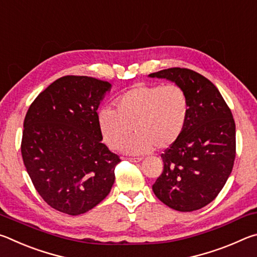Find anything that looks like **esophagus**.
Masks as SVG:
<instances>
[{
    "mask_svg": "<svg viewBox=\"0 0 257 257\" xmlns=\"http://www.w3.org/2000/svg\"><path fill=\"white\" fill-rule=\"evenodd\" d=\"M125 160L130 161V162H141L143 159L142 158H127Z\"/></svg>",
    "mask_w": 257,
    "mask_h": 257,
    "instance_id": "1",
    "label": "esophagus"
}]
</instances>
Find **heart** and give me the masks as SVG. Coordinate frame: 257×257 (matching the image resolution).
<instances>
[{"mask_svg": "<svg viewBox=\"0 0 257 257\" xmlns=\"http://www.w3.org/2000/svg\"><path fill=\"white\" fill-rule=\"evenodd\" d=\"M115 111L102 108L97 123L104 142L112 150L123 146L130 154H146L158 146L165 150L180 138L189 118L190 103L186 90L178 85L141 84L114 101Z\"/></svg>", "mask_w": 257, "mask_h": 257, "instance_id": "1", "label": "heart"}]
</instances>
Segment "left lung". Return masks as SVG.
Segmentation results:
<instances>
[{
	"label": "left lung",
	"instance_id": "8db88e82",
	"mask_svg": "<svg viewBox=\"0 0 257 257\" xmlns=\"http://www.w3.org/2000/svg\"><path fill=\"white\" fill-rule=\"evenodd\" d=\"M150 77L175 81L190 103L184 133L161 155L163 171L152 189L173 210H199L219 195L232 171L236 124L231 110L214 84L190 69L169 68Z\"/></svg>",
	"mask_w": 257,
	"mask_h": 257
}]
</instances>
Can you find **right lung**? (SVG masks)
I'll use <instances>...</instances> for the list:
<instances>
[{
	"label": "right lung",
	"mask_w": 257,
	"mask_h": 257,
	"mask_svg": "<svg viewBox=\"0 0 257 257\" xmlns=\"http://www.w3.org/2000/svg\"><path fill=\"white\" fill-rule=\"evenodd\" d=\"M110 87L93 77H61L34 99L25 116V167L35 189L56 211L82 214L112 188L121 159L101 142L96 112Z\"/></svg>",
	"instance_id": "1"
}]
</instances>
